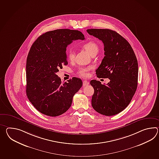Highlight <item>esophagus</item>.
Listing matches in <instances>:
<instances>
[{"mask_svg": "<svg viewBox=\"0 0 159 159\" xmlns=\"http://www.w3.org/2000/svg\"><path fill=\"white\" fill-rule=\"evenodd\" d=\"M89 82L88 81H87V80H84V81H83V85L84 86V87H85V86H87L89 85Z\"/></svg>", "mask_w": 159, "mask_h": 159, "instance_id": "34e87169", "label": "esophagus"}]
</instances>
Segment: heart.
Listing matches in <instances>:
<instances>
[{"label":"heart","mask_w":159,"mask_h":159,"mask_svg":"<svg viewBox=\"0 0 159 159\" xmlns=\"http://www.w3.org/2000/svg\"><path fill=\"white\" fill-rule=\"evenodd\" d=\"M81 47L85 49L91 55L97 53L99 50L98 44L94 41H88L81 44ZM67 59L72 61L75 59V52L72 49H69L67 52ZM92 69L91 67H80L77 71L78 74L83 78H87L89 75V71Z\"/></svg>","instance_id":"obj_1"}]
</instances>
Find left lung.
Wrapping results in <instances>:
<instances>
[{
    "mask_svg": "<svg viewBox=\"0 0 159 159\" xmlns=\"http://www.w3.org/2000/svg\"><path fill=\"white\" fill-rule=\"evenodd\" d=\"M88 34L102 40L104 55L96 71L99 78H108L107 85L92 80V106L105 116H113L131 102L138 87V63L130 44L117 32L109 29H88Z\"/></svg>",
    "mask_w": 159,
    "mask_h": 159,
    "instance_id": "8db88e82",
    "label": "left lung"
}]
</instances>
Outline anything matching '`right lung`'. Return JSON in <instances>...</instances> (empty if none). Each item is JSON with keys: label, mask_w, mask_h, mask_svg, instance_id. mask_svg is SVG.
<instances>
[{"label": "right lung", "mask_w": 159, "mask_h": 159, "mask_svg": "<svg viewBox=\"0 0 159 159\" xmlns=\"http://www.w3.org/2000/svg\"><path fill=\"white\" fill-rule=\"evenodd\" d=\"M78 39H85L80 31L58 29L40 36L29 51L26 93L36 109L47 116H57L66 112L83 85L81 79L75 77L61 83L56 74L68 64L67 46Z\"/></svg>", "instance_id": "obj_1"}]
</instances>
